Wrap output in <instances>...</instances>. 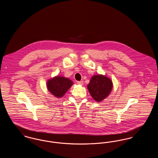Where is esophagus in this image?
<instances>
[{"mask_svg":"<svg viewBox=\"0 0 158 158\" xmlns=\"http://www.w3.org/2000/svg\"><path fill=\"white\" fill-rule=\"evenodd\" d=\"M77 83L78 85H82L83 84V81H77Z\"/></svg>","mask_w":158,"mask_h":158,"instance_id":"obj_1","label":"esophagus"}]
</instances>
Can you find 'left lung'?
I'll list each match as a JSON object with an SVG mask.
<instances>
[{"label":"left lung","mask_w":158,"mask_h":158,"mask_svg":"<svg viewBox=\"0 0 158 158\" xmlns=\"http://www.w3.org/2000/svg\"><path fill=\"white\" fill-rule=\"evenodd\" d=\"M112 81L102 75H94L90 79L87 88L92 98L101 102L106 98L113 89Z\"/></svg>","instance_id":"8db88e82"}]
</instances>
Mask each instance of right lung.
I'll return each instance as SVG.
<instances>
[{"label": "right lung", "mask_w": 158, "mask_h": 158, "mask_svg": "<svg viewBox=\"0 0 158 158\" xmlns=\"http://www.w3.org/2000/svg\"><path fill=\"white\" fill-rule=\"evenodd\" d=\"M73 84V82L70 79L65 77L57 76L47 81V87L49 92L55 97L61 98Z\"/></svg>", "instance_id": "obj_1"}]
</instances>
